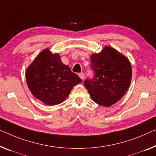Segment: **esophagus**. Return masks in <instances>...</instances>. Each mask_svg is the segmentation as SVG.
I'll list each match as a JSON object with an SVG mask.
<instances>
[{"mask_svg":"<svg viewBox=\"0 0 156 156\" xmlns=\"http://www.w3.org/2000/svg\"><path fill=\"white\" fill-rule=\"evenodd\" d=\"M78 76H79V77H80L81 79H82V80H83V79H84L85 76H84V73H80L78 74Z\"/></svg>","mask_w":156,"mask_h":156,"instance_id":"esophagus-1","label":"esophagus"}]
</instances>
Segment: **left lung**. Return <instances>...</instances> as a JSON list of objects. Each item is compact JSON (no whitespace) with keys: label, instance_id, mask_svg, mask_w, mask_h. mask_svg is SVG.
Masks as SVG:
<instances>
[{"label":"left lung","instance_id":"8db88e82","mask_svg":"<svg viewBox=\"0 0 156 156\" xmlns=\"http://www.w3.org/2000/svg\"><path fill=\"white\" fill-rule=\"evenodd\" d=\"M90 59L94 77L85 80V87L95 103L111 106L128 90L132 80L131 64L125 55L110 46L92 54Z\"/></svg>","mask_w":156,"mask_h":156}]
</instances>
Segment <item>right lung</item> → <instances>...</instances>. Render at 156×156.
<instances>
[{
  "label": "right lung",
  "mask_w": 156,
  "mask_h": 156,
  "mask_svg": "<svg viewBox=\"0 0 156 156\" xmlns=\"http://www.w3.org/2000/svg\"><path fill=\"white\" fill-rule=\"evenodd\" d=\"M26 80L31 94L48 106L63 102L72 88L82 82L62 63L59 55L53 54L49 48L42 50L28 66Z\"/></svg>",
  "instance_id": "obj_1"
}]
</instances>
